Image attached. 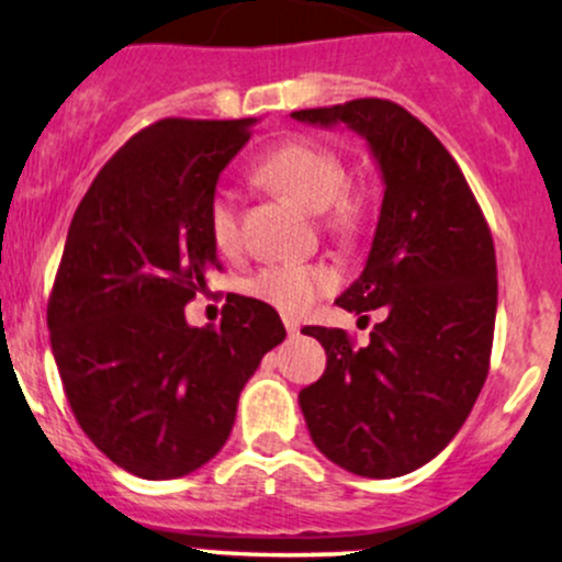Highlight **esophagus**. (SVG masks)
Masks as SVG:
<instances>
[{
  "instance_id": "1",
  "label": "esophagus",
  "mask_w": 562,
  "mask_h": 562,
  "mask_svg": "<svg viewBox=\"0 0 562 562\" xmlns=\"http://www.w3.org/2000/svg\"><path fill=\"white\" fill-rule=\"evenodd\" d=\"M282 323H285V330H288V336H299V330H301L299 319H293V317H285V319H282Z\"/></svg>"
}]
</instances>
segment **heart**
Masks as SVG:
<instances>
[{
    "label": "heart",
    "mask_w": 562,
    "mask_h": 562,
    "mask_svg": "<svg viewBox=\"0 0 562 562\" xmlns=\"http://www.w3.org/2000/svg\"><path fill=\"white\" fill-rule=\"evenodd\" d=\"M258 181L291 196L310 213H323L333 232H355L362 218L360 196L347 187V168L336 151L314 140H285L271 149L256 168ZM207 232L215 248L229 252L239 245V218L234 194L215 189L207 202ZM338 274L328 263L282 261L258 269L248 280V293L285 314H304L336 288Z\"/></svg>",
    "instance_id": "heart-1"
}]
</instances>
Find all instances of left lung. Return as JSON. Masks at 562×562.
<instances>
[{"label":"left lung","mask_w":562,"mask_h":562,"mask_svg":"<svg viewBox=\"0 0 562 562\" xmlns=\"http://www.w3.org/2000/svg\"><path fill=\"white\" fill-rule=\"evenodd\" d=\"M306 125L368 140L381 181L379 224L341 310L384 312L371 344L306 325L325 347L323 379L299 405L314 446L360 477H400L435 459L485 384L496 325V252L464 172L411 111L381 98L293 111Z\"/></svg>","instance_id":"obj_1"}]
</instances>
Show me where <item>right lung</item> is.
<instances>
[{"instance_id":"1","label":"right lung","mask_w":562,"mask_h":562,"mask_svg":"<svg viewBox=\"0 0 562 562\" xmlns=\"http://www.w3.org/2000/svg\"><path fill=\"white\" fill-rule=\"evenodd\" d=\"M256 122L159 120L103 165L71 218L47 304L55 366L85 435L144 480L207 464L285 338L280 314L245 295H226L218 328L183 314L218 269L207 202Z\"/></svg>"}]
</instances>
